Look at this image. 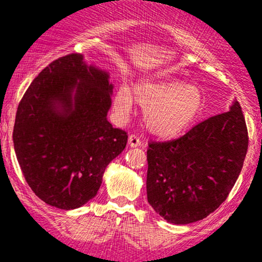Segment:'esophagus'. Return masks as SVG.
I'll list each match as a JSON object with an SVG mask.
<instances>
[{
	"label": "esophagus",
	"mask_w": 262,
	"mask_h": 262,
	"mask_svg": "<svg viewBox=\"0 0 262 262\" xmlns=\"http://www.w3.org/2000/svg\"><path fill=\"white\" fill-rule=\"evenodd\" d=\"M128 144H129V146H132V148H137V146L141 145V140L137 137V135L132 134V135H129Z\"/></svg>",
	"instance_id": "obj_1"
}]
</instances>
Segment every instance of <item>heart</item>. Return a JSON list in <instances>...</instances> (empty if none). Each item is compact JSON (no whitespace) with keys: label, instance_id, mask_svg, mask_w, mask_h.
Segmentation results:
<instances>
[{"label":"heart","instance_id":"1","mask_svg":"<svg viewBox=\"0 0 262 262\" xmlns=\"http://www.w3.org/2000/svg\"><path fill=\"white\" fill-rule=\"evenodd\" d=\"M134 100L143 106L144 123L152 135L172 139L188 130L204 107L202 90L176 80H141L134 85L133 93L128 86L117 90L113 100L114 112L127 118Z\"/></svg>","mask_w":262,"mask_h":262}]
</instances>
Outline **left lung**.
Wrapping results in <instances>:
<instances>
[{
    "instance_id": "8db88e82",
    "label": "left lung",
    "mask_w": 262,
    "mask_h": 262,
    "mask_svg": "<svg viewBox=\"0 0 262 262\" xmlns=\"http://www.w3.org/2000/svg\"><path fill=\"white\" fill-rule=\"evenodd\" d=\"M248 129L239 102L179 139L149 144L148 202L172 224L206 218L227 200L243 169Z\"/></svg>"
}]
</instances>
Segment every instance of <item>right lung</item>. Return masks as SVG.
Here are the masks:
<instances>
[{
    "label": "right lung",
    "instance_id": "add662e5",
    "mask_svg": "<svg viewBox=\"0 0 262 262\" xmlns=\"http://www.w3.org/2000/svg\"><path fill=\"white\" fill-rule=\"evenodd\" d=\"M110 74L81 54L62 56L33 80L18 104L13 145L27 183L47 204L75 209L97 194L104 170L127 145L107 121Z\"/></svg>",
    "mask_w": 262,
    "mask_h": 262
}]
</instances>
